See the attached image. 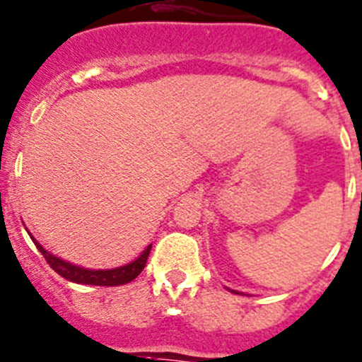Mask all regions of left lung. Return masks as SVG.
I'll return each instance as SVG.
<instances>
[{
	"label": "left lung",
	"instance_id": "1",
	"mask_svg": "<svg viewBox=\"0 0 362 362\" xmlns=\"http://www.w3.org/2000/svg\"><path fill=\"white\" fill-rule=\"evenodd\" d=\"M231 293H237V291H231Z\"/></svg>",
	"mask_w": 362,
	"mask_h": 362
}]
</instances>
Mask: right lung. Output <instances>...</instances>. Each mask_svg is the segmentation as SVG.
<instances>
[{
    "mask_svg": "<svg viewBox=\"0 0 362 362\" xmlns=\"http://www.w3.org/2000/svg\"><path fill=\"white\" fill-rule=\"evenodd\" d=\"M30 238L34 240V244L37 246V250L41 251L42 257L46 258L49 267H52L55 273L61 274L62 278L73 281V284L102 285V287H115V285H124L134 280V278L144 271L152 247L151 244V246H147V250H145L140 257L136 258V260L129 262V264L125 265H120V267H115V269H86V267L69 264V262L62 260V258L55 257V255H52L49 251H46L32 235H30Z\"/></svg>",
    "mask_w": 362,
    "mask_h": 362,
    "instance_id": "obj_1",
    "label": "right lung"
}]
</instances>
